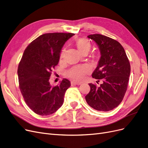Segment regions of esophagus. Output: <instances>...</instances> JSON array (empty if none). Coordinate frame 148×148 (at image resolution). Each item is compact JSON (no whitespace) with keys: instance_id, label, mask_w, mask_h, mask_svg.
<instances>
[{"instance_id":"34e87169","label":"esophagus","mask_w":148,"mask_h":148,"mask_svg":"<svg viewBox=\"0 0 148 148\" xmlns=\"http://www.w3.org/2000/svg\"><path fill=\"white\" fill-rule=\"evenodd\" d=\"M71 84L72 85H80L81 82H75V81H72V82H71Z\"/></svg>"}]
</instances>
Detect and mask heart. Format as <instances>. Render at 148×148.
Returning a JSON list of instances; mask_svg holds the SVG:
<instances>
[{"instance_id": "1", "label": "heart", "mask_w": 148, "mask_h": 148, "mask_svg": "<svg viewBox=\"0 0 148 148\" xmlns=\"http://www.w3.org/2000/svg\"><path fill=\"white\" fill-rule=\"evenodd\" d=\"M75 46L77 50L81 54H87L88 52L91 49V43L84 37H80L75 41ZM63 58V52H62L60 55V60L61 61ZM91 71V68L87 65H82L79 66H75L70 69L68 71V75L69 77L75 80H82L85 75L89 73Z\"/></svg>"}]
</instances>
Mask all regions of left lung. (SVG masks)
<instances>
[{
    "mask_svg": "<svg viewBox=\"0 0 148 148\" xmlns=\"http://www.w3.org/2000/svg\"><path fill=\"white\" fill-rule=\"evenodd\" d=\"M87 37L96 43L101 54L92 77L98 82L101 80L103 83L99 87L89 84L90 91L85 99L97 111H111L124 97L130 74V62L124 49L117 40L98 34Z\"/></svg>",
    "mask_w": 148,
    "mask_h": 148,
    "instance_id": "obj_1",
    "label": "left lung"
}]
</instances>
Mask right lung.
<instances>
[{
    "mask_svg": "<svg viewBox=\"0 0 148 148\" xmlns=\"http://www.w3.org/2000/svg\"><path fill=\"white\" fill-rule=\"evenodd\" d=\"M74 35L47 33L33 40L24 51L18 68L19 87L27 105L38 115H50L63 105L70 81L63 79L53 87L50 77L65 42Z\"/></svg>",
    "mask_w": 148,
    "mask_h": 148,
    "instance_id": "right-lung-1",
    "label": "right lung"
}]
</instances>
